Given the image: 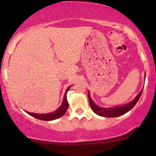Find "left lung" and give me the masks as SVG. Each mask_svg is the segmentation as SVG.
<instances>
[{"label": "left lung", "instance_id": "left-lung-1", "mask_svg": "<svg viewBox=\"0 0 156 156\" xmlns=\"http://www.w3.org/2000/svg\"><path fill=\"white\" fill-rule=\"evenodd\" d=\"M145 78H146V75H145ZM142 91L143 89L138 94V95L135 97V99H134L133 101L129 102V103L124 104V105H120L119 106H114V107L110 108H104L97 105V104L93 101V100L91 99L89 91H88V97L91 109H92V111L95 113V114H97L100 116L112 118V117L119 116H121V115L124 114L128 112H129L131 109H132V108H133V106L136 105V103H137V101H138V99H139L140 96H141Z\"/></svg>", "mask_w": 156, "mask_h": 156}]
</instances>
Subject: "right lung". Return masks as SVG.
Instances as JSON below:
<instances>
[{
  "mask_svg": "<svg viewBox=\"0 0 156 156\" xmlns=\"http://www.w3.org/2000/svg\"><path fill=\"white\" fill-rule=\"evenodd\" d=\"M69 86L66 90L65 93V96H64L63 98V101L62 103L61 106L57 108L56 111L53 112L52 113H48V114H35V113H30L28 112H25L27 114H28L30 116L35 117V119H40V120L42 121H52L55 120V119L60 118L61 116H62L64 114H65L66 112H67L68 106H69V104H68L67 99V91H69L70 88Z\"/></svg>",
  "mask_w": 156,
  "mask_h": 156,
  "instance_id": "right-lung-1",
  "label": "right lung"
}]
</instances>
